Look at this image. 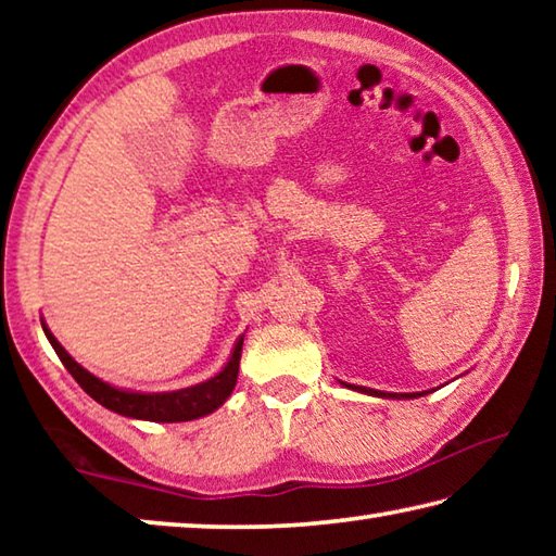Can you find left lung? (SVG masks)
Segmentation results:
<instances>
[{
	"label": "left lung",
	"instance_id": "obj_1",
	"mask_svg": "<svg viewBox=\"0 0 556 556\" xmlns=\"http://www.w3.org/2000/svg\"><path fill=\"white\" fill-rule=\"evenodd\" d=\"M345 388H351L355 392H363V394H372V397H388V400H412V397H421V394H429L427 392H380V390H370V388H361V384H348L343 382Z\"/></svg>",
	"mask_w": 556,
	"mask_h": 556
}]
</instances>
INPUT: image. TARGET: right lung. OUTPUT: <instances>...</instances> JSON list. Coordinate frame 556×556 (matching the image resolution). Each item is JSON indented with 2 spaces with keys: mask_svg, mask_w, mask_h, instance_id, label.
Here are the masks:
<instances>
[{
  "mask_svg": "<svg viewBox=\"0 0 556 556\" xmlns=\"http://www.w3.org/2000/svg\"><path fill=\"white\" fill-rule=\"evenodd\" d=\"M43 326V333L53 345L55 355L61 357L75 382L86 390L92 400L102 407L122 414V417L129 419H144V421H191L201 419L205 414H211L220 407V404L230 397L235 390V382H238V368H240V353H242V341L244 336L238 338V343L232 348L230 361L225 363V368L215 375V378L193 384V388H184L176 392H135L125 388H115L105 380H100L90 370L83 368L80 363H75L71 353L59 343L49 326Z\"/></svg>",
  "mask_w": 556,
  "mask_h": 556,
  "instance_id": "right-lung-1",
  "label": "right lung"
}]
</instances>
